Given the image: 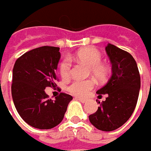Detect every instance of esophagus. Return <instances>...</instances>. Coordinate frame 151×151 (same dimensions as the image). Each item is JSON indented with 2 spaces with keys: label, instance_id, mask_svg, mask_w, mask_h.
I'll list each match as a JSON object with an SVG mask.
<instances>
[{
  "label": "esophagus",
  "instance_id": "obj_1",
  "mask_svg": "<svg viewBox=\"0 0 151 151\" xmlns=\"http://www.w3.org/2000/svg\"><path fill=\"white\" fill-rule=\"evenodd\" d=\"M76 100H78V101H80L81 103H86V99H82V98H79V97H76Z\"/></svg>",
  "mask_w": 151,
  "mask_h": 151
}]
</instances>
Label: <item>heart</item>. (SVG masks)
I'll return each instance as SVG.
<instances>
[{
	"instance_id": "obj_1",
	"label": "heart",
	"mask_w": 151,
	"mask_h": 151,
	"mask_svg": "<svg viewBox=\"0 0 151 151\" xmlns=\"http://www.w3.org/2000/svg\"><path fill=\"white\" fill-rule=\"evenodd\" d=\"M70 60L84 63L89 66L90 73L100 81H103L109 75V69L106 64L102 63V55L96 48L86 47L76 53L70 58ZM71 72V62L69 59H65L60 65V74L63 79L70 77ZM95 86V82L91 79L87 80H75L68 86V91L75 96L84 97Z\"/></svg>"
}]
</instances>
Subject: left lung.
Segmentation results:
<instances>
[{"mask_svg":"<svg viewBox=\"0 0 151 151\" xmlns=\"http://www.w3.org/2000/svg\"><path fill=\"white\" fill-rule=\"evenodd\" d=\"M107 55L112 63L113 74L107 83L96 91L98 96L106 94V100L100 103L96 113L91 114V124L97 129L113 131L125 124L136 107L140 76L136 61L125 50L107 44Z\"/></svg>","mask_w":151,"mask_h":151,"instance_id":"1","label":"left lung"}]
</instances>
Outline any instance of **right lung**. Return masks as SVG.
<instances>
[{
	"instance_id": "obj_1",
	"label": "right lung",
	"mask_w": 151,
	"mask_h": 151,
	"mask_svg": "<svg viewBox=\"0 0 151 151\" xmlns=\"http://www.w3.org/2000/svg\"><path fill=\"white\" fill-rule=\"evenodd\" d=\"M60 59L59 47L42 46L30 50L15 62L12 96L16 109L27 124L39 129H50L64 119L72 96L65 92L55 101L45 93L58 81L56 69Z\"/></svg>"
}]
</instances>
